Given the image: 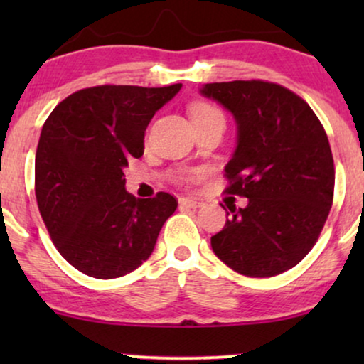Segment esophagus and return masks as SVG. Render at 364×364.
Masks as SVG:
<instances>
[{
    "label": "esophagus",
    "instance_id": "obj_1",
    "mask_svg": "<svg viewBox=\"0 0 364 364\" xmlns=\"http://www.w3.org/2000/svg\"><path fill=\"white\" fill-rule=\"evenodd\" d=\"M182 207H188V208H198L202 207V202L197 200V198H192V197H182L181 200H178Z\"/></svg>",
    "mask_w": 364,
    "mask_h": 364
}]
</instances>
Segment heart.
Returning <instances> with one entry per match:
<instances>
[{
	"instance_id": "heart-1",
	"label": "heart",
	"mask_w": 364,
	"mask_h": 364,
	"mask_svg": "<svg viewBox=\"0 0 364 364\" xmlns=\"http://www.w3.org/2000/svg\"><path fill=\"white\" fill-rule=\"evenodd\" d=\"M191 116L193 119V122L198 124V122H203V121H208V119L212 117H217V116H223L220 112V109H217L213 104H208V102H196L193 106L191 107Z\"/></svg>"
}]
</instances>
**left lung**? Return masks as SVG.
<instances>
[{"mask_svg": "<svg viewBox=\"0 0 364 364\" xmlns=\"http://www.w3.org/2000/svg\"><path fill=\"white\" fill-rule=\"evenodd\" d=\"M200 94L235 117L227 192L248 198L228 207L212 250L240 275H280L306 257L330 213L335 166L325 129L300 96L273 82H212Z\"/></svg>", "mask_w": 364, "mask_h": 364, "instance_id": "1", "label": "left lung"}]
</instances>
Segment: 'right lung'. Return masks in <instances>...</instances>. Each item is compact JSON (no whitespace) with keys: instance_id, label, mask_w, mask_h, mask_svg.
I'll return each mask as SVG.
<instances>
[{"instance_id":"add662e5","label":"right lung","mask_w":364,"mask_h":364,"mask_svg":"<svg viewBox=\"0 0 364 364\" xmlns=\"http://www.w3.org/2000/svg\"><path fill=\"white\" fill-rule=\"evenodd\" d=\"M181 87L81 89L44 122L34 162L38 207L58 252L84 275L109 280L136 270L176 212L167 192L129 193L124 167L142 156L149 122Z\"/></svg>"}]
</instances>
